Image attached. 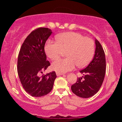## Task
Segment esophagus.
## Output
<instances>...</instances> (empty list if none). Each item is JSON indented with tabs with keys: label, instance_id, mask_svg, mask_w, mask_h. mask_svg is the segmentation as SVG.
I'll return each instance as SVG.
<instances>
[{
	"label": "esophagus",
	"instance_id": "1",
	"mask_svg": "<svg viewBox=\"0 0 122 122\" xmlns=\"http://www.w3.org/2000/svg\"><path fill=\"white\" fill-rule=\"evenodd\" d=\"M56 75L57 76H61V75H64V73H60V72H56Z\"/></svg>",
	"mask_w": 122,
	"mask_h": 122
}]
</instances>
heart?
<instances>
[{"instance_id": "1", "label": "heart", "mask_w": 122, "mask_h": 122, "mask_svg": "<svg viewBox=\"0 0 122 122\" xmlns=\"http://www.w3.org/2000/svg\"><path fill=\"white\" fill-rule=\"evenodd\" d=\"M45 49L47 56L52 60L66 51L67 58L56 60L51 65L53 70L63 73L73 70L77 65L79 67L87 65L94 54L95 43L91 38L80 33L67 32L60 34L57 41H47Z\"/></svg>"}]
</instances>
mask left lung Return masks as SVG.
<instances>
[{"mask_svg": "<svg viewBox=\"0 0 122 122\" xmlns=\"http://www.w3.org/2000/svg\"><path fill=\"white\" fill-rule=\"evenodd\" d=\"M96 50L93 60L86 68L80 72L83 75L71 86L72 91L82 98H88L96 94L101 87L105 74L106 61L103 47L97 40H95Z\"/></svg>", "mask_w": 122, "mask_h": 122, "instance_id": "left-lung-1", "label": "left lung"}]
</instances>
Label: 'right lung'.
Instances as JSON below:
<instances>
[{
  "label": "right lung",
  "mask_w": 122,
  "mask_h": 122,
  "mask_svg": "<svg viewBox=\"0 0 122 122\" xmlns=\"http://www.w3.org/2000/svg\"><path fill=\"white\" fill-rule=\"evenodd\" d=\"M51 33L46 27L35 29L25 39L18 54L17 69L20 82L25 91L34 97L48 94L57 77L54 71L39 76L50 65L44 47Z\"/></svg>",
  "instance_id": "add662e5"
}]
</instances>
